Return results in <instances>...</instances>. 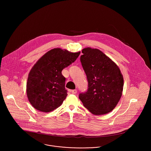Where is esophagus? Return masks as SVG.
Returning <instances> with one entry per match:
<instances>
[{
	"instance_id": "34e87169",
	"label": "esophagus",
	"mask_w": 151,
	"mask_h": 151,
	"mask_svg": "<svg viewBox=\"0 0 151 151\" xmlns=\"http://www.w3.org/2000/svg\"><path fill=\"white\" fill-rule=\"evenodd\" d=\"M77 90H76V89L71 90V93H73V94H76V93H77Z\"/></svg>"
}]
</instances>
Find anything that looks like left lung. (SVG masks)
<instances>
[{
	"instance_id": "left-lung-1",
	"label": "left lung",
	"mask_w": 151,
	"mask_h": 151,
	"mask_svg": "<svg viewBox=\"0 0 151 151\" xmlns=\"http://www.w3.org/2000/svg\"><path fill=\"white\" fill-rule=\"evenodd\" d=\"M80 61L88 83L87 91L79 98L92 114H107L116 106L122 95L124 80L120 70L98 49H83Z\"/></svg>"
}]
</instances>
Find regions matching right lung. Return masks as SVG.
I'll list each match as a JSON object with an SVG mask.
<instances>
[{
	"label": "right lung",
	"instance_id": "add662e5",
	"mask_svg": "<svg viewBox=\"0 0 151 151\" xmlns=\"http://www.w3.org/2000/svg\"><path fill=\"white\" fill-rule=\"evenodd\" d=\"M80 54V52L73 53L55 48L46 53L34 65L28 74L27 95L35 109L50 112L62 104L67 91L62 71L74 62Z\"/></svg>",
	"mask_w": 151,
	"mask_h": 151
}]
</instances>
